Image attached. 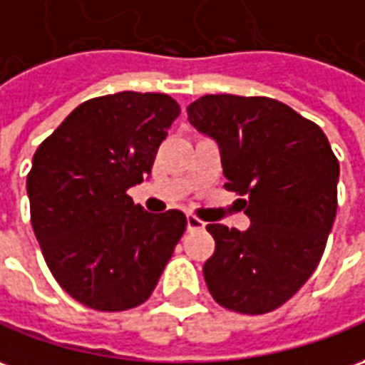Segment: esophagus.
I'll return each mask as SVG.
<instances>
[{"instance_id": "34e87169", "label": "esophagus", "mask_w": 365, "mask_h": 365, "mask_svg": "<svg viewBox=\"0 0 365 365\" xmlns=\"http://www.w3.org/2000/svg\"><path fill=\"white\" fill-rule=\"evenodd\" d=\"M187 228L188 230H200V228H205V222H202V220H198L197 216L188 215L187 216Z\"/></svg>"}]
</instances>
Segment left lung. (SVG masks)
<instances>
[{
	"label": "left lung",
	"mask_w": 365,
	"mask_h": 365,
	"mask_svg": "<svg viewBox=\"0 0 365 365\" xmlns=\"http://www.w3.org/2000/svg\"><path fill=\"white\" fill-rule=\"evenodd\" d=\"M187 113L216 140L225 188L245 197L250 218L245 232L207 226L216 245L202 268L208 292L232 312H272L324 255L338 208V158L316 123L276 99L205 95Z\"/></svg>",
	"instance_id": "1"
}]
</instances>
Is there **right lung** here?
<instances>
[{
	"label": "right lung",
	"instance_id": "right-lung-1",
	"mask_svg": "<svg viewBox=\"0 0 365 365\" xmlns=\"http://www.w3.org/2000/svg\"><path fill=\"white\" fill-rule=\"evenodd\" d=\"M178 113L165 93L95 97L35 150L27 175L34 232L55 280L87 308L140 306L187 228L180 210L150 215L127 195L150 175Z\"/></svg>",
	"mask_w": 365,
	"mask_h": 365
}]
</instances>
